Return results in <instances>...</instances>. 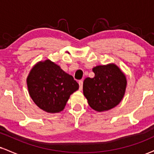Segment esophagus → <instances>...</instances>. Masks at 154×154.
<instances>
[{
	"mask_svg": "<svg viewBox=\"0 0 154 154\" xmlns=\"http://www.w3.org/2000/svg\"><path fill=\"white\" fill-rule=\"evenodd\" d=\"M79 90H82V86H83V82H82V80H79Z\"/></svg>",
	"mask_w": 154,
	"mask_h": 154,
	"instance_id": "obj_1",
	"label": "esophagus"
}]
</instances>
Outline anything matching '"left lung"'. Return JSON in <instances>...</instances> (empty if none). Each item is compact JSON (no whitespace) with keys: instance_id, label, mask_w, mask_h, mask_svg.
Instances as JSON below:
<instances>
[{"instance_id":"left-lung-1","label":"left lung","mask_w":154,"mask_h":154,"mask_svg":"<svg viewBox=\"0 0 154 154\" xmlns=\"http://www.w3.org/2000/svg\"><path fill=\"white\" fill-rule=\"evenodd\" d=\"M93 78L83 82V94L91 108L97 112L111 110L125 95L127 79L125 74L114 63L92 68Z\"/></svg>"}]
</instances>
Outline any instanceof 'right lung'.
I'll return each instance as SVG.
<instances>
[{
	"label": "right lung",
	"instance_id": "1",
	"mask_svg": "<svg viewBox=\"0 0 154 154\" xmlns=\"http://www.w3.org/2000/svg\"><path fill=\"white\" fill-rule=\"evenodd\" d=\"M26 83L34 103L49 113L64 110L70 95L79 89L72 75L48 59L38 62L31 68Z\"/></svg>",
	"mask_w": 154,
	"mask_h": 154
}]
</instances>
